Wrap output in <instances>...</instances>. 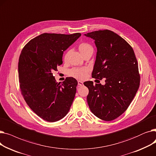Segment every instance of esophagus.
<instances>
[{
  "mask_svg": "<svg viewBox=\"0 0 156 156\" xmlns=\"http://www.w3.org/2000/svg\"><path fill=\"white\" fill-rule=\"evenodd\" d=\"M78 87H81V86H83V83L82 81H78Z\"/></svg>",
  "mask_w": 156,
  "mask_h": 156,
  "instance_id": "1",
  "label": "esophagus"
}]
</instances>
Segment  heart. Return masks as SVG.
<instances>
[{"mask_svg":"<svg viewBox=\"0 0 156 156\" xmlns=\"http://www.w3.org/2000/svg\"><path fill=\"white\" fill-rule=\"evenodd\" d=\"M78 48L80 51V52L83 54H85L89 51H93V47L92 46L87 42H83L81 43L79 46ZM67 57H68V52L66 53L64 55V60L66 61L67 59ZM90 69L87 67H83V68H73L71 69L68 71V75L69 76L75 78L79 80H83L85 79L88 73H89Z\"/></svg>","mask_w":156,"mask_h":156,"instance_id":"1","label":"heart"}]
</instances>
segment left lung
Masks as SVG:
<instances>
[{"mask_svg":"<svg viewBox=\"0 0 156 156\" xmlns=\"http://www.w3.org/2000/svg\"><path fill=\"white\" fill-rule=\"evenodd\" d=\"M85 35L95 40L97 48L92 76L105 82H84L89 90L87 102L95 116L112 121L126 111L136 94L140 81L138 62L132 46L116 33L103 30Z\"/></svg>","mask_w":156,"mask_h":156,"instance_id":"left-lung-1","label":"left lung"}]
</instances>
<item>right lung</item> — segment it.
Wrapping results in <instances>:
<instances>
[{"label":"right lung","mask_w":156,"mask_h":156,"mask_svg":"<svg viewBox=\"0 0 156 156\" xmlns=\"http://www.w3.org/2000/svg\"><path fill=\"white\" fill-rule=\"evenodd\" d=\"M80 36V33H45L22 49L18 62L20 90L30 108L45 121H59L69 111L78 81L68 77L61 83H56L52 73L62 64L63 52Z\"/></svg>","instance_id":"right-lung-1"}]
</instances>
